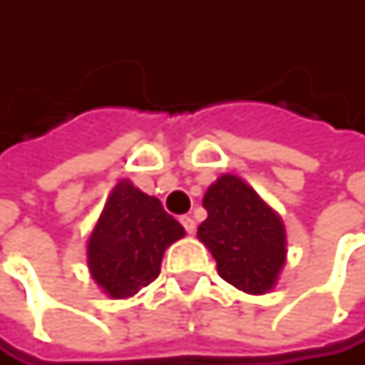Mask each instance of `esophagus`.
I'll return each mask as SVG.
<instances>
[{
    "mask_svg": "<svg viewBox=\"0 0 365 365\" xmlns=\"http://www.w3.org/2000/svg\"><path fill=\"white\" fill-rule=\"evenodd\" d=\"M179 221H181V225H184V230H186L188 234H192V232H195L197 223H195V219H192V217H181Z\"/></svg>",
    "mask_w": 365,
    "mask_h": 365,
    "instance_id": "34e87169",
    "label": "esophagus"
}]
</instances>
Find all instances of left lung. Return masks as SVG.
Here are the masks:
<instances>
[{"label": "left lung", "mask_w": 365, "mask_h": 365, "mask_svg": "<svg viewBox=\"0 0 365 365\" xmlns=\"http://www.w3.org/2000/svg\"><path fill=\"white\" fill-rule=\"evenodd\" d=\"M203 207L207 219L197 236L212 252L219 276L245 293H267L287 258L280 217L234 175L207 188Z\"/></svg>", "instance_id": "obj_1"}]
</instances>
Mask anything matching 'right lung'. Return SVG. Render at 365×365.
<instances>
[{"mask_svg":"<svg viewBox=\"0 0 365 365\" xmlns=\"http://www.w3.org/2000/svg\"><path fill=\"white\" fill-rule=\"evenodd\" d=\"M181 236L160 199L120 181L89 236V272L111 298H131L160 276L166 247Z\"/></svg>","mask_w":365,"mask_h":365,"instance_id":"add662e5","label":"right lung"}]
</instances>
